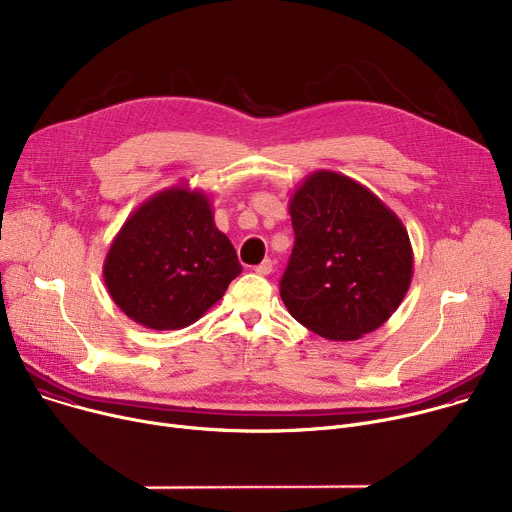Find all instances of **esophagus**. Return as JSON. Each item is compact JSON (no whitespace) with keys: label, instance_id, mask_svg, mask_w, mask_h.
Here are the masks:
<instances>
[{"label":"esophagus","instance_id":"obj_1","mask_svg":"<svg viewBox=\"0 0 512 512\" xmlns=\"http://www.w3.org/2000/svg\"><path fill=\"white\" fill-rule=\"evenodd\" d=\"M254 270H256L258 274H262V277H268V274L272 272V260H264V262H260Z\"/></svg>","mask_w":512,"mask_h":512}]
</instances>
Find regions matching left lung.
Wrapping results in <instances>:
<instances>
[{"mask_svg":"<svg viewBox=\"0 0 512 512\" xmlns=\"http://www.w3.org/2000/svg\"><path fill=\"white\" fill-rule=\"evenodd\" d=\"M295 246L281 299L307 330L357 340L406 297L414 254L400 217L357 180L320 170L289 201Z\"/></svg>","mask_w":512,"mask_h":512,"instance_id":"left-lung-1","label":"left lung"}]
</instances>
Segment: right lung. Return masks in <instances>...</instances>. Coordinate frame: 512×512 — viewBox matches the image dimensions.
<instances>
[{
	"label": "right lung",
	"instance_id": "add662e5",
	"mask_svg": "<svg viewBox=\"0 0 512 512\" xmlns=\"http://www.w3.org/2000/svg\"><path fill=\"white\" fill-rule=\"evenodd\" d=\"M240 272L207 194L186 184L139 205L116 233L102 268L112 301L149 330L194 324Z\"/></svg>",
	"mask_w": 512,
	"mask_h": 512
}]
</instances>
